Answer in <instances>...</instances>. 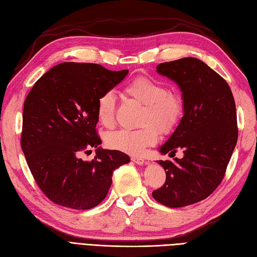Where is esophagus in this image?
Instances as JSON below:
<instances>
[{
	"instance_id": "1",
	"label": "esophagus",
	"mask_w": 257,
	"mask_h": 257,
	"mask_svg": "<svg viewBox=\"0 0 257 257\" xmlns=\"http://www.w3.org/2000/svg\"><path fill=\"white\" fill-rule=\"evenodd\" d=\"M131 160L133 161L134 163H136V164H138V165H143L145 163V159L143 157H138V155H132Z\"/></svg>"
}]
</instances>
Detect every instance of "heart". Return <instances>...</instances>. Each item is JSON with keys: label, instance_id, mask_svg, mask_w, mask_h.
<instances>
[{"label": "heart", "instance_id": "heart-1", "mask_svg": "<svg viewBox=\"0 0 257 257\" xmlns=\"http://www.w3.org/2000/svg\"><path fill=\"white\" fill-rule=\"evenodd\" d=\"M125 95L144 106L141 115L142 127L137 130H120L107 136V146L114 150L136 154L144 148L157 143L159 128L168 134L180 123L184 113V102L178 92L168 90L161 81L141 76L124 87ZM96 114L103 125L110 127L114 122L115 96L107 91L99 96Z\"/></svg>", "mask_w": 257, "mask_h": 257}]
</instances>
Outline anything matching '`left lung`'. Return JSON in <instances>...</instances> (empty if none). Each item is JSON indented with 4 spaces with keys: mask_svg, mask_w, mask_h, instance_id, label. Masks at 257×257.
Wrapping results in <instances>:
<instances>
[{
    "mask_svg": "<svg viewBox=\"0 0 257 257\" xmlns=\"http://www.w3.org/2000/svg\"><path fill=\"white\" fill-rule=\"evenodd\" d=\"M157 68L180 85L184 102L180 124L160 150L169 155L182 150L184 157L159 161L166 180L152 196L170 208L184 207L211 195L223 180L238 139L235 99L226 80L198 59Z\"/></svg>",
    "mask_w": 257,
    "mask_h": 257,
    "instance_id": "1",
    "label": "left lung"
}]
</instances>
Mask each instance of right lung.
Wrapping results in <instances>:
<instances>
[{
	"mask_svg": "<svg viewBox=\"0 0 257 257\" xmlns=\"http://www.w3.org/2000/svg\"><path fill=\"white\" fill-rule=\"evenodd\" d=\"M94 63L53 66L38 79L25 100L21 148L38 188L54 204L85 210L102 203L113 170L130 162L118 150H103L97 134L96 105L127 75ZM97 147L92 161L80 159Z\"/></svg>",
	"mask_w": 257,
	"mask_h": 257,
	"instance_id": "right-lung-1",
	"label": "right lung"
}]
</instances>
